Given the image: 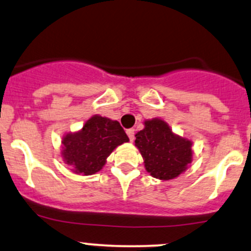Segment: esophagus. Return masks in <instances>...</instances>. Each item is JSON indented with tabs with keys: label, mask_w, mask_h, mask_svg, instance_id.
<instances>
[{
	"label": "esophagus",
	"mask_w": 251,
	"mask_h": 251,
	"mask_svg": "<svg viewBox=\"0 0 251 251\" xmlns=\"http://www.w3.org/2000/svg\"><path fill=\"white\" fill-rule=\"evenodd\" d=\"M126 135L129 136V140H130L131 142L134 141V139H135V129H128V130H126Z\"/></svg>",
	"instance_id": "34e87169"
}]
</instances>
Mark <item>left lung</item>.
I'll return each instance as SVG.
<instances>
[{"label":"left lung","mask_w":251,"mask_h":251,"mask_svg":"<svg viewBox=\"0 0 251 251\" xmlns=\"http://www.w3.org/2000/svg\"><path fill=\"white\" fill-rule=\"evenodd\" d=\"M135 146L144 158L145 168L154 178L169 180L179 176L191 161V141L175 135L164 121H146L135 135Z\"/></svg>","instance_id":"1"}]
</instances>
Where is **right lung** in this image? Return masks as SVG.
Listing matches in <instances>:
<instances>
[{"label":"right lung","mask_w":251,"mask_h":251,"mask_svg":"<svg viewBox=\"0 0 251 251\" xmlns=\"http://www.w3.org/2000/svg\"><path fill=\"white\" fill-rule=\"evenodd\" d=\"M129 137L117 121L101 116L91 117L77 133L67 134L62 140L64 161L74 172L88 176L100 171L106 158Z\"/></svg>","instance_id":"1"}]
</instances>
